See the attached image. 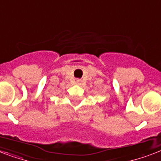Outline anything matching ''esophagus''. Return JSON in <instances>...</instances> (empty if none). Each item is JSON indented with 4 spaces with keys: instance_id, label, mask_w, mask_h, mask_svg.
Segmentation results:
<instances>
[{
    "instance_id": "obj_1",
    "label": "esophagus",
    "mask_w": 161,
    "mask_h": 161,
    "mask_svg": "<svg viewBox=\"0 0 161 161\" xmlns=\"http://www.w3.org/2000/svg\"><path fill=\"white\" fill-rule=\"evenodd\" d=\"M75 83H76L77 85H80L81 84V80L80 79H76V80H75Z\"/></svg>"
}]
</instances>
